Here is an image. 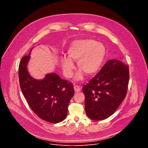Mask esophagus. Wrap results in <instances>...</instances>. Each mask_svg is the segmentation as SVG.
I'll return each instance as SVG.
<instances>
[{
	"label": "esophagus",
	"instance_id": "1",
	"mask_svg": "<svg viewBox=\"0 0 148 148\" xmlns=\"http://www.w3.org/2000/svg\"><path fill=\"white\" fill-rule=\"evenodd\" d=\"M74 91L75 92H78L81 91V88L78 86H77V85L74 86Z\"/></svg>",
	"mask_w": 148,
	"mask_h": 148
}]
</instances>
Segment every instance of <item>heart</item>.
I'll list each match as a JSON object with an SVG mask.
<instances>
[{"mask_svg":"<svg viewBox=\"0 0 148 148\" xmlns=\"http://www.w3.org/2000/svg\"><path fill=\"white\" fill-rule=\"evenodd\" d=\"M68 57L60 58V64L64 75L71 78L74 69V62L80 70L75 76V80L83 78L84 73L88 76L95 74L100 69L105 56V47L92 39L74 41L67 50Z\"/></svg>","mask_w":148,"mask_h":148,"instance_id":"obj_1","label":"heart"}]
</instances>
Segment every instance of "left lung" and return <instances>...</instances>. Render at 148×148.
<instances>
[{
  "mask_svg": "<svg viewBox=\"0 0 148 148\" xmlns=\"http://www.w3.org/2000/svg\"><path fill=\"white\" fill-rule=\"evenodd\" d=\"M129 78L128 66L122 61L113 59L105 63L82 87L88 117L100 121L112 115L126 97Z\"/></svg>",
  "mask_w": 148,
  "mask_h": 148,
  "instance_id": "left-lung-1",
  "label": "left lung"
}]
</instances>
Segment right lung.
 Listing matches in <instances>:
<instances>
[{
	"instance_id": "right-lung-1",
	"label": "right lung",
	"mask_w": 148,
	"mask_h": 148,
	"mask_svg": "<svg viewBox=\"0 0 148 148\" xmlns=\"http://www.w3.org/2000/svg\"><path fill=\"white\" fill-rule=\"evenodd\" d=\"M32 49L19 64L21 90L30 107L40 118L50 123L60 122L67 116L69 104L74 94L73 86L54 73L46 74L42 79L33 78L27 70Z\"/></svg>"
}]
</instances>
